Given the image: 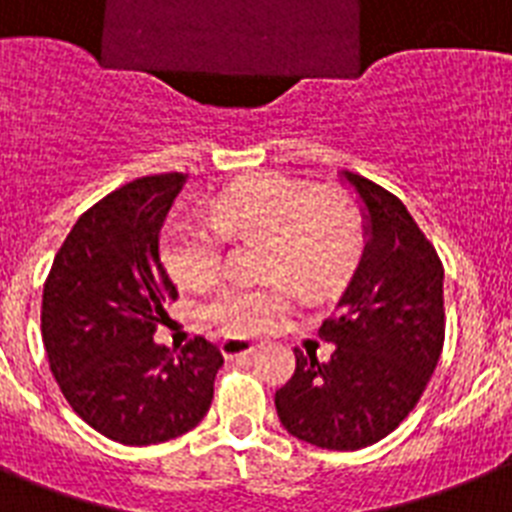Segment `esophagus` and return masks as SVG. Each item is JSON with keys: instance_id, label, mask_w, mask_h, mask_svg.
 Here are the masks:
<instances>
[{"instance_id": "esophagus-1", "label": "esophagus", "mask_w": 512, "mask_h": 512, "mask_svg": "<svg viewBox=\"0 0 512 512\" xmlns=\"http://www.w3.org/2000/svg\"><path fill=\"white\" fill-rule=\"evenodd\" d=\"M222 353H225V358H238V356H251V353H256V342L251 340H238V337H225L222 340Z\"/></svg>"}]
</instances>
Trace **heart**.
Wrapping results in <instances>:
<instances>
[{
    "instance_id": "heart-1",
    "label": "heart",
    "mask_w": 512,
    "mask_h": 512,
    "mask_svg": "<svg viewBox=\"0 0 512 512\" xmlns=\"http://www.w3.org/2000/svg\"><path fill=\"white\" fill-rule=\"evenodd\" d=\"M227 240H264L256 285H225L201 306L209 322L232 335L256 332L295 298L340 293L361 264L366 222L345 193H319L282 175H261L227 188L209 219L175 217L162 230V261L175 282L209 285L222 269Z\"/></svg>"
}]
</instances>
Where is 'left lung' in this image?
Returning <instances> with one entry per match:
<instances>
[{"mask_svg":"<svg viewBox=\"0 0 512 512\" xmlns=\"http://www.w3.org/2000/svg\"><path fill=\"white\" fill-rule=\"evenodd\" d=\"M366 206V248L319 337L329 361L295 348V374L274 405L293 437L324 450H361L416 408L445 342V269L398 196L345 172Z\"/></svg>","mask_w":512,"mask_h":512,"instance_id":"left-lung-1","label":"left lung"}]
</instances>
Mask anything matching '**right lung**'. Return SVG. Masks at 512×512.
<instances>
[{
  "mask_svg": "<svg viewBox=\"0 0 512 512\" xmlns=\"http://www.w3.org/2000/svg\"><path fill=\"white\" fill-rule=\"evenodd\" d=\"M183 172L138 177L80 214L44 282L41 337L65 400L120 445H159L209 411L222 353L206 337L156 345L177 287L159 261V230Z\"/></svg>",
  "mask_w": 512,
  "mask_h": 512,
  "instance_id": "1",
  "label": "right lung"
}]
</instances>
